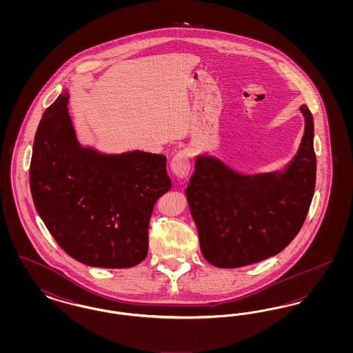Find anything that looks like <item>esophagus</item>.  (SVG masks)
Instances as JSON below:
<instances>
[{
	"mask_svg": "<svg viewBox=\"0 0 353 353\" xmlns=\"http://www.w3.org/2000/svg\"><path fill=\"white\" fill-rule=\"evenodd\" d=\"M170 170L179 179H184L190 172V153L188 150H181L177 152L172 161H170Z\"/></svg>",
	"mask_w": 353,
	"mask_h": 353,
	"instance_id": "34e87169",
	"label": "esophagus"
}]
</instances>
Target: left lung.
I'll return each instance as SVG.
<instances>
[{
    "label": "left lung",
    "instance_id": "1",
    "mask_svg": "<svg viewBox=\"0 0 353 353\" xmlns=\"http://www.w3.org/2000/svg\"><path fill=\"white\" fill-rule=\"evenodd\" d=\"M304 134L285 170L242 174L213 156L196 157L185 189L203 258L221 269L282 252L302 229L316 183L314 118L305 104Z\"/></svg>",
    "mask_w": 353,
    "mask_h": 353
}]
</instances>
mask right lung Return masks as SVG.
<instances>
[{
    "instance_id": "obj_1",
    "label": "right lung",
    "mask_w": 353,
    "mask_h": 353,
    "mask_svg": "<svg viewBox=\"0 0 353 353\" xmlns=\"http://www.w3.org/2000/svg\"><path fill=\"white\" fill-rule=\"evenodd\" d=\"M68 103L65 90L35 132L29 172L35 209L57 243L78 262L134 268L148 254L153 206L172 186L167 157L82 147Z\"/></svg>"
}]
</instances>
